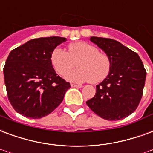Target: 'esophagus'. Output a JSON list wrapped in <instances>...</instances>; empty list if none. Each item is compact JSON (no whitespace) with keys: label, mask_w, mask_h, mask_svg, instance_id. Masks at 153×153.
Masks as SVG:
<instances>
[{"label":"esophagus","mask_w":153,"mask_h":153,"mask_svg":"<svg viewBox=\"0 0 153 153\" xmlns=\"http://www.w3.org/2000/svg\"><path fill=\"white\" fill-rule=\"evenodd\" d=\"M71 87H74V88H82L81 84H76V83H71Z\"/></svg>","instance_id":"1"}]
</instances>
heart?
<instances>
[{
    "mask_svg": "<svg viewBox=\"0 0 153 153\" xmlns=\"http://www.w3.org/2000/svg\"><path fill=\"white\" fill-rule=\"evenodd\" d=\"M51 63L56 73L65 76L77 62L78 69L66 75V79L73 82H100L108 76L111 62L106 54L100 53L98 48L87 42L72 43L68 51L55 48L50 56Z\"/></svg>",
    "mask_w": 153,
    "mask_h": 153,
    "instance_id": "1",
    "label": "heart"
}]
</instances>
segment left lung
Listing matches in <instances>:
<instances>
[{"label": "left lung", "mask_w": 153, "mask_h": 153, "mask_svg": "<svg viewBox=\"0 0 153 153\" xmlns=\"http://www.w3.org/2000/svg\"><path fill=\"white\" fill-rule=\"evenodd\" d=\"M111 62L108 75L97 86L93 98L87 105L98 116L109 121L128 117L135 110L143 96L146 71L139 55L112 39L90 38Z\"/></svg>", "instance_id": "left-lung-1"}]
</instances>
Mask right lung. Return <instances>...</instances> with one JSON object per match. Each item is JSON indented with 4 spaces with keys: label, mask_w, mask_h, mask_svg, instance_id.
Here are the masks:
<instances>
[{
    "label": "right lung",
    "mask_w": 153,
    "mask_h": 153,
    "mask_svg": "<svg viewBox=\"0 0 153 153\" xmlns=\"http://www.w3.org/2000/svg\"><path fill=\"white\" fill-rule=\"evenodd\" d=\"M65 41L59 36L32 39L10 52L3 69L4 84L10 104L22 116H47L71 88L56 74L50 60L53 51Z\"/></svg>",
    "instance_id": "add662e5"
}]
</instances>
